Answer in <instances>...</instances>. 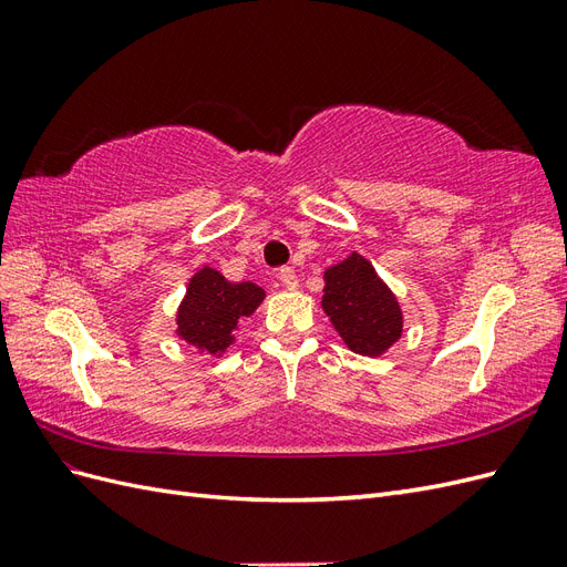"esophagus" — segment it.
<instances>
[{"label": "esophagus", "instance_id": "obj_1", "mask_svg": "<svg viewBox=\"0 0 567 567\" xmlns=\"http://www.w3.org/2000/svg\"><path fill=\"white\" fill-rule=\"evenodd\" d=\"M279 281L286 288H298V274L290 269V267H284V269H279Z\"/></svg>", "mask_w": 567, "mask_h": 567}]
</instances>
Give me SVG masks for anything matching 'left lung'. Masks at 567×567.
<instances>
[{"label":"left lung","instance_id":"1","mask_svg":"<svg viewBox=\"0 0 567 567\" xmlns=\"http://www.w3.org/2000/svg\"><path fill=\"white\" fill-rule=\"evenodd\" d=\"M323 279L321 307L352 352L375 357L402 336L398 298L362 255L352 252L348 260L326 269Z\"/></svg>","mask_w":567,"mask_h":567}]
</instances>
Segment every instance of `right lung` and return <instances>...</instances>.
Returning a JSON list of instances; mask_svg holds the SVG:
<instances>
[{
	"label": "right lung",
	"instance_id": "add662e5",
	"mask_svg": "<svg viewBox=\"0 0 567 567\" xmlns=\"http://www.w3.org/2000/svg\"><path fill=\"white\" fill-rule=\"evenodd\" d=\"M265 290L250 281L231 284L219 271L203 267L188 281L177 312V336L188 346L210 354L225 352L234 342L238 321L250 317L262 302Z\"/></svg>",
	"mask_w": 567,
	"mask_h": 567
}]
</instances>
